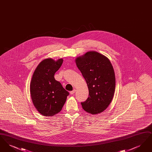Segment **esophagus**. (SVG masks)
<instances>
[{
    "mask_svg": "<svg viewBox=\"0 0 152 152\" xmlns=\"http://www.w3.org/2000/svg\"><path fill=\"white\" fill-rule=\"evenodd\" d=\"M75 92H76V89H73V90L72 91H71V92H70V94H75Z\"/></svg>",
    "mask_w": 152,
    "mask_h": 152,
    "instance_id": "obj_1",
    "label": "esophagus"
}]
</instances>
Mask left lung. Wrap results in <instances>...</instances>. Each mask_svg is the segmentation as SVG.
<instances>
[{"instance_id": "obj_1", "label": "left lung", "mask_w": 152, "mask_h": 152, "mask_svg": "<svg viewBox=\"0 0 152 152\" xmlns=\"http://www.w3.org/2000/svg\"><path fill=\"white\" fill-rule=\"evenodd\" d=\"M75 63L89 90L87 100L81 103L83 109L92 115L100 113L108 107L115 94L113 67L108 58L94 51L76 58Z\"/></svg>"}]
</instances>
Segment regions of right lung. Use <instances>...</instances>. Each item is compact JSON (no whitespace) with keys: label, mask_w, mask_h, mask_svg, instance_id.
<instances>
[{"label":"right lung","mask_w":152,"mask_h":152,"mask_svg":"<svg viewBox=\"0 0 152 152\" xmlns=\"http://www.w3.org/2000/svg\"><path fill=\"white\" fill-rule=\"evenodd\" d=\"M63 62L45 58L37 66L30 83V94L37 110L44 116H55L65 104L69 92L55 79L54 75Z\"/></svg>","instance_id":"obj_1"}]
</instances>
